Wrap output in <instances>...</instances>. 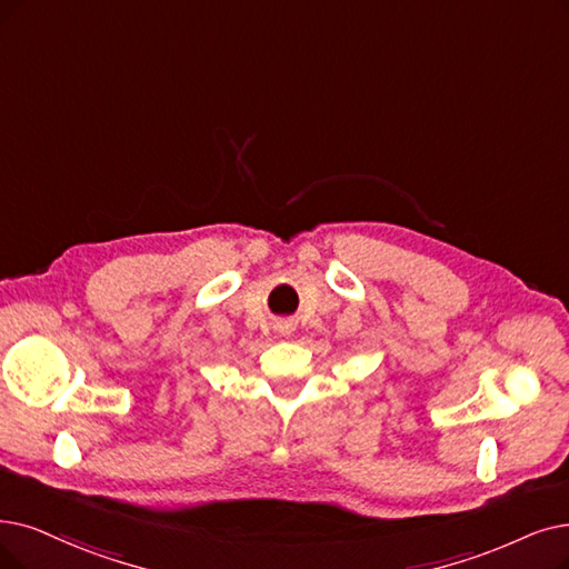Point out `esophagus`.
<instances>
[{
    "instance_id": "obj_1",
    "label": "esophagus",
    "mask_w": 569,
    "mask_h": 569,
    "mask_svg": "<svg viewBox=\"0 0 569 569\" xmlns=\"http://www.w3.org/2000/svg\"><path fill=\"white\" fill-rule=\"evenodd\" d=\"M280 331H282V333H289V331H291V325H280Z\"/></svg>"
}]
</instances>
